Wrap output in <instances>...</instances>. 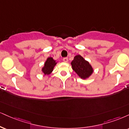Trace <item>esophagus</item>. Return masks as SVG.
<instances>
[{
  "instance_id": "1",
  "label": "esophagus",
  "mask_w": 129,
  "mask_h": 129,
  "mask_svg": "<svg viewBox=\"0 0 129 129\" xmlns=\"http://www.w3.org/2000/svg\"><path fill=\"white\" fill-rule=\"evenodd\" d=\"M68 60H69V59H68V58H63V61L64 62H67Z\"/></svg>"
}]
</instances>
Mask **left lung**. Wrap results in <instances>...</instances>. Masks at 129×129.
Listing matches in <instances>:
<instances>
[{
	"mask_svg": "<svg viewBox=\"0 0 129 129\" xmlns=\"http://www.w3.org/2000/svg\"><path fill=\"white\" fill-rule=\"evenodd\" d=\"M72 69L81 79H86L93 73V69L87 60L78 55L74 57L71 62Z\"/></svg>",
	"mask_w": 129,
	"mask_h": 129,
	"instance_id": "obj_1",
	"label": "left lung"
}]
</instances>
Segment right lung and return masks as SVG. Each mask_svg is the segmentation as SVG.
<instances>
[{
  "mask_svg": "<svg viewBox=\"0 0 129 129\" xmlns=\"http://www.w3.org/2000/svg\"><path fill=\"white\" fill-rule=\"evenodd\" d=\"M57 62L52 57H49L45 62L44 66L42 69V71L44 75H49L53 70L54 67L56 65Z\"/></svg>",
  "mask_w": 129,
  "mask_h": 129,
  "instance_id": "right-lung-1",
  "label": "right lung"
}]
</instances>
